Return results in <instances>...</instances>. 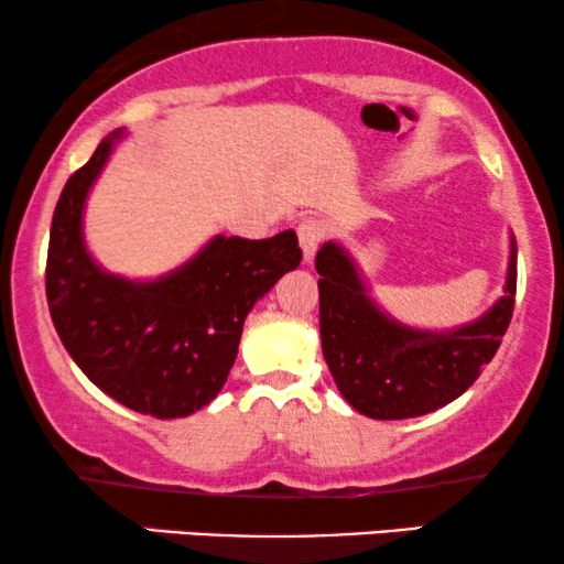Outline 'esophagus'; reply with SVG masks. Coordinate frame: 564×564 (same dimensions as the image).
Returning <instances> with one entry per match:
<instances>
[{
    "label": "esophagus",
    "mask_w": 564,
    "mask_h": 564,
    "mask_svg": "<svg viewBox=\"0 0 564 564\" xmlns=\"http://www.w3.org/2000/svg\"><path fill=\"white\" fill-rule=\"evenodd\" d=\"M326 234H328L326 223L318 220V218H307V220L300 223L297 238H300V246H303V253H305L307 261H311L313 253L318 251V246H321L323 238H326Z\"/></svg>",
    "instance_id": "esophagus-1"
}]
</instances>
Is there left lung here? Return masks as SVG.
<instances>
[{
    "label": "left lung",
    "mask_w": 564,
    "mask_h": 564,
    "mask_svg": "<svg viewBox=\"0 0 564 564\" xmlns=\"http://www.w3.org/2000/svg\"><path fill=\"white\" fill-rule=\"evenodd\" d=\"M315 269L323 359L341 395L369 419H413L459 398L496 357L513 315V241L506 295L480 321L446 334L405 328L380 313L341 246H323Z\"/></svg>",
    "instance_id": "left-lung-1"
}]
</instances>
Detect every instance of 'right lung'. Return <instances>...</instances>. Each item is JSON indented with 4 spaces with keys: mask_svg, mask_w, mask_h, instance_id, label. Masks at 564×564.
Listing matches in <instances>:
<instances>
[{
    "mask_svg": "<svg viewBox=\"0 0 564 564\" xmlns=\"http://www.w3.org/2000/svg\"><path fill=\"white\" fill-rule=\"evenodd\" d=\"M115 130L68 176L51 223L45 297L61 344L99 390L130 411L182 419L218 395L234 367L243 321L303 259L295 230L272 238H213L156 282H128L84 249L82 210Z\"/></svg>",
    "mask_w": 564,
    "mask_h": 564,
    "instance_id": "add662e5",
    "label": "right lung"
}]
</instances>
